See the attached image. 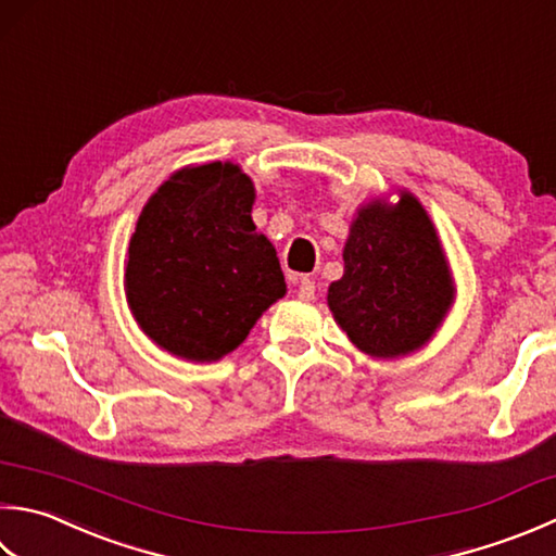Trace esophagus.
Returning <instances> with one entry per match:
<instances>
[{"mask_svg": "<svg viewBox=\"0 0 556 556\" xmlns=\"http://www.w3.org/2000/svg\"><path fill=\"white\" fill-rule=\"evenodd\" d=\"M299 285V299L301 301H313L315 299V281L308 277H296Z\"/></svg>", "mask_w": 556, "mask_h": 556, "instance_id": "1", "label": "esophagus"}]
</instances>
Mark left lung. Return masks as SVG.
<instances>
[{
    "label": "left lung",
    "instance_id": "8db88e82",
    "mask_svg": "<svg viewBox=\"0 0 556 556\" xmlns=\"http://www.w3.org/2000/svg\"><path fill=\"white\" fill-rule=\"evenodd\" d=\"M344 275L328 289L334 320L358 350L395 358L419 350L453 303V277L415 194L368 202L344 243Z\"/></svg>",
    "mask_w": 556,
    "mask_h": 556
}]
</instances>
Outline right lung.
<instances>
[{"mask_svg": "<svg viewBox=\"0 0 556 556\" xmlns=\"http://www.w3.org/2000/svg\"><path fill=\"white\" fill-rule=\"evenodd\" d=\"M255 188L236 163L188 166L139 214L125 293L139 328L188 362H216L287 293L277 250L253 224Z\"/></svg>", "mask_w": 556, "mask_h": 556, "instance_id": "right-lung-1", "label": "right lung"}]
</instances>
